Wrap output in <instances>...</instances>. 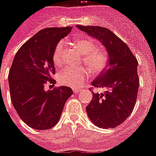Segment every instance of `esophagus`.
Here are the masks:
<instances>
[{
  "label": "esophagus",
  "instance_id": "34e87169",
  "mask_svg": "<svg viewBox=\"0 0 156 156\" xmlns=\"http://www.w3.org/2000/svg\"><path fill=\"white\" fill-rule=\"evenodd\" d=\"M73 91H74V93H79L81 90L78 88H73Z\"/></svg>",
  "mask_w": 156,
  "mask_h": 156
}]
</instances>
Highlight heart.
Returning a JSON list of instances; mask_svg holds the SVG:
<instances>
[{"mask_svg":"<svg viewBox=\"0 0 156 156\" xmlns=\"http://www.w3.org/2000/svg\"><path fill=\"white\" fill-rule=\"evenodd\" d=\"M74 45L78 51L83 54V62L90 68L94 74L102 71L106 64V55L104 52L96 48L95 42L89 37H76L74 39ZM64 42L59 41L55 45L52 60L57 66L62 64L64 51ZM90 77V72L85 68H65L58 74V82L62 85L70 87H77Z\"/></svg>","mask_w":156,"mask_h":156,"instance_id":"1","label":"heart"}]
</instances>
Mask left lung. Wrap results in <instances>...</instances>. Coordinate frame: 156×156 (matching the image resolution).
<instances>
[{"label": "left lung", "mask_w": 156, "mask_h": 156, "mask_svg": "<svg viewBox=\"0 0 156 156\" xmlns=\"http://www.w3.org/2000/svg\"><path fill=\"white\" fill-rule=\"evenodd\" d=\"M80 30L99 40L108 53L107 68L92 82L103 93H93L87 115L101 128H114L132 113L137 99L140 79L138 61L126 43L107 28L77 25Z\"/></svg>", "instance_id": "1"}]
</instances>
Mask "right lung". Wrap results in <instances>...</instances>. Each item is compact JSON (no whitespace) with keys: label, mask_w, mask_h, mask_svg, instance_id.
<instances>
[{"label":"right lung","mask_w":156,"mask_h":156,"mask_svg":"<svg viewBox=\"0 0 156 156\" xmlns=\"http://www.w3.org/2000/svg\"><path fill=\"white\" fill-rule=\"evenodd\" d=\"M72 27L46 28L29 39L16 52L9 73L10 98L23 122L36 130H48L60 119L66 100L73 94L70 87L54 86L55 68L52 55L55 45L68 35Z\"/></svg>","instance_id":"add662e5"}]
</instances>
